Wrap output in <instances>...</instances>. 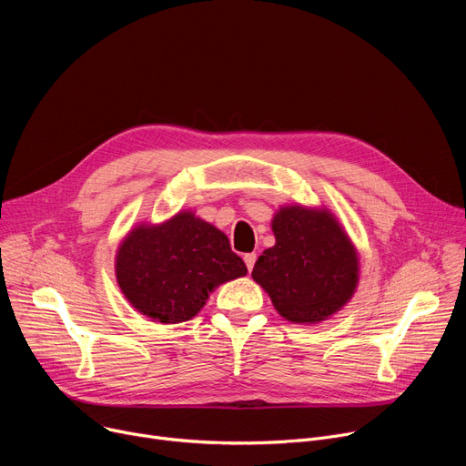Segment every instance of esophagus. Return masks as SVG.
I'll return each mask as SVG.
<instances>
[{"label":"esophagus","instance_id":"1","mask_svg":"<svg viewBox=\"0 0 466 466\" xmlns=\"http://www.w3.org/2000/svg\"><path fill=\"white\" fill-rule=\"evenodd\" d=\"M243 259H245L247 269H248V271H252L254 263H256V254H254V252H248V254H245V256H243Z\"/></svg>","mask_w":466,"mask_h":466}]
</instances>
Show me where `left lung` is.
<instances>
[{
	"label": "left lung",
	"mask_w": 466,
	"mask_h": 466,
	"mask_svg": "<svg viewBox=\"0 0 466 466\" xmlns=\"http://www.w3.org/2000/svg\"><path fill=\"white\" fill-rule=\"evenodd\" d=\"M275 247L258 258L252 279L277 311L299 324H315L339 311L360 280L356 247L326 208L282 207L273 219Z\"/></svg>",
	"instance_id": "obj_1"
}]
</instances>
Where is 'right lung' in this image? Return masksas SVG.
<instances>
[{
  "label": "right lung",
  "instance_id": "add662e5",
  "mask_svg": "<svg viewBox=\"0 0 466 466\" xmlns=\"http://www.w3.org/2000/svg\"><path fill=\"white\" fill-rule=\"evenodd\" d=\"M245 275L228 238L193 212L138 225L116 254L121 293L132 308L162 324L189 320L218 286Z\"/></svg>",
  "mask_w": 466,
  "mask_h": 466
}]
</instances>
